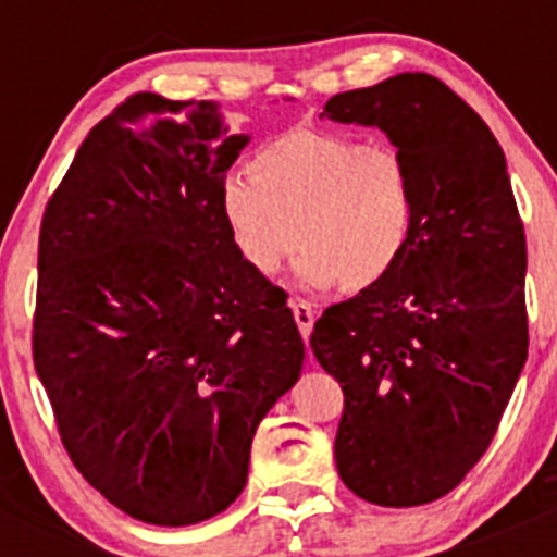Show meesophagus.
<instances>
[{
    "label": "esophagus",
    "mask_w": 557,
    "mask_h": 557,
    "mask_svg": "<svg viewBox=\"0 0 557 557\" xmlns=\"http://www.w3.org/2000/svg\"><path fill=\"white\" fill-rule=\"evenodd\" d=\"M293 318L295 323H298V332L304 334V339H309V334H312V323H314V309L309 307L307 301H301V298H295Z\"/></svg>",
    "instance_id": "1"
}]
</instances>
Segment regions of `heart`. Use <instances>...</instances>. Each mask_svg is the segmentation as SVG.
<instances>
[{
    "instance_id": "obj_1",
    "label": "heart",
    "mask_w": 557,
    "mask_h": 557,
    "mask_svg": "<svg viewBox=\"0 0 557 557\" xmlns=\"http://www.w3.org/2000/svg\"><path fill=\"white\" fill-rule=\"evenodd\" d=\"M220 218L256 275H273L301 239V287L359 293L385 282L410 250L416 178L396 147L293 127L253 152L248 175L220 186Z\"/></svg>"
}]
</instances>
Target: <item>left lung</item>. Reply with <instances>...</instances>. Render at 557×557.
<instances>
[{
  "label": "left lung",
  "instance_id": "left-lung-1",
  "mask_svg": "<svg viewBox=\"0 0 557 557\" xmlns=\"http://www.w3.org/2000/svg\"><path fill=\"white\" fill-rule=\"evenodd\" d=\"M321 116L385 131L418 195L401 264L329 307L309 337L346 396L334 460L366 502L426 505L485 455L528 359V243L505 152L424 72L334 95Z\"/></svg>",
  "mask_w": 557,
  "mask_h": 557
}]
</instances>
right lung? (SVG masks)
<instances>
[{
  "mask_svg": "<svg viewBox=\"0 0 557 557\" xmlns=\"http://www.w3.org/2000/svg\"><path fill=\"white\" fill-rule=\"evenodd\" d=\"M218 106L131 95L44 209L33 362L61 444L133 519L223 513L250 441L301 373L287 293L236 256L220 186L248 136Z\"/></svg>",
  "mask_w": 557,
  "mask_h": 557,
  "instance_id": "1",
  "label": "right lung"
}]
</instances>
